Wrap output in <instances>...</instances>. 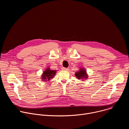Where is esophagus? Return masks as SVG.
I'll list each match as a JSON object with an SVG mask.
<instances>
[{
    "label": "esophagus",
    "instance_id": "34e87169",
    "mask_svg": "<svg viewBox=\"0 0 129 129\" xmlns=\"http://www.w3.org/2000/svg\"><path fill=\"white\" fill-rule=\"evenodd\" d=\"M62 70H66V71H67V70H68V68H64V67H63V68H62Z\"/></svg>",
    "mask_w": 129,
    "mask_h": 129
}]
</instances>
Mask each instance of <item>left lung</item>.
<instances>
[{
	"label": "left lung",
	"mask_w": 129,
	"mask_h": 129,
	"mask_svg": "<svg viewBox=\"0 0 129 129\" xmlns=\"http://www.w3.org/2000/svg\"><path fill=\"white\" fill-rule=\"evenodd\" d=\"M75 76L77 77V78H78V79H79V80H80V79L83 80V79H86L88 78V76L87 75L86 70L83 68L80 69L79 71L76 72Z\"/></svg>",
	"instance_id": "8db88e82"
}]
</instances>
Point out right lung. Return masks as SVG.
Instances as JSON below:
<instances>
[{"instance_id":"add662e5","label":"right lung","mask_w":129,"mask_h":129,"mask_svg":"<svg viewBox=\"0 0 129 129\" xmlns=\"http://www.w3.org/2000/svg\"><path fill=\"white\" fill-rule=\"evenodd\" d=\"M56 73V70H50L49 68L46 69L45 71L43 72V73L42 75V81H49L51 78H53V76Z\"/></svg>"}]
</instances>
